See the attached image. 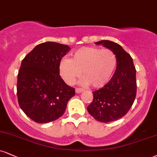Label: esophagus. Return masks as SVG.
<instances>
[{
	"mask_svg": "<svg viewBox=\"0 0 157 157\" xmlns=\"http://www.w3.org/2000/svg\"><path fill=\"white\" fill-rule=\"evenodd\" d=\"M82 90H83V89H82V88H77L76 90H75V91H76L77 94H80V93H81V92H82Z\"/></svg>",
	"mask_w": 157,
	"mask_h": 157,
	"instance_id": "esophagus-1",
	"label": "esophagus"
}]
</instances>
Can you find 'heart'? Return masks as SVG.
I'll return each instance as SVG.
<instances>
[{
    "label": "heart",
    "instance_id": "heart-1",
    "mask_svg": "<svg viewBox=\"0 0 157 157\" xmlns=\"http://www.w3.org/2000/svg\"><path fill=\"white\" fill-rule=\"evenodd\" d=\"M116 65L117 57L113 50L84 47L75 51L71 60L62 58L59 70L60 76L67 84L75 83L82 71L84 78L81 83L99 88L111 80Z\"/></svg>",
    "mask_w": 157,
    "mask_h": 157
}]
</instances>
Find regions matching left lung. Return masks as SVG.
Listing matches in <instances>:
<instances>
[{
  "mask_svg": "<svg viewBox=\"0 0 157 157\" xmlns=\"http://www.w3.org/2000/svg\"><path fill=\"white\" fill-rule=\"evenodd\" d=\"M95 44H102L115 52L117 67L109 82L93 91L94 99L87 109L98 121H114L125 116L132 106L137 92L136 69L132 58L121 45L109 40Z\"/></svg>",
  "mask_w": 157,
  "mask_h": 157,
  "instance_id": "obj_1",
  "label": "left lung"
}]
</instances>
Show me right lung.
<instances>
[{"label": "right lung", "instance_id": "obj_1", "mask_svg": "<svg viewBox=\"0 0 157 157\" xmlns=\"http://www.w3.org/2000/svg\"><path fill=\"white\" fill-rule=\"evenodd\" d=\"M69 50L66 44L48 41L38 44L22 60L17 84L18 102L35 122L58 119L75 96V88L60 76V61Z\"/></svg>", "mask_w": 157, "mask_h": 157}]
</instances>
